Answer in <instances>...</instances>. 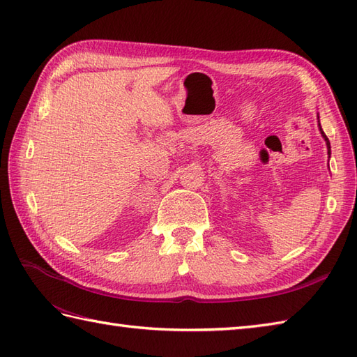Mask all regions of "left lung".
<instances>
[{
  "mask_svg": "<svg viewBox=\"0 0 357 357\" xmlns=\"http://www.w3.org/2000/svg\"><path fill=\"white\" fill-rule=\"evenodd\" d=\"M317 119H319V115H317ZM317 126H319V132H321V135H322V138L325 139V144H327V153H328V158H330V155H331V147H330V141H328V138H327V136H325V133H324V130H322V127H321V123L319 124H317Z\"/></svg>",
  "mask_w": 357,
  "mask_h": 357,
  "instance_id": "8db88e82",
  "label": "left lung"
}]
</instances>
